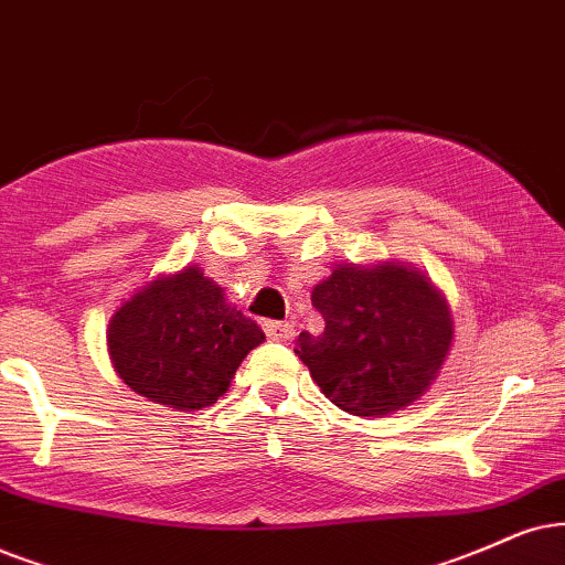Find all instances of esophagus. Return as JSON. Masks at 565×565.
Wrapping results in <instances>:
<instances>
[{
	"mask_svg": "<svg viewBox=\"0 0 565 565\" xmlns=\"http://www.w3.org/2000/svg\"><path fill=\"white\" fill-rule=\"evenodd\" d=\"M263 331H266L270 341H284V344L295 339V326L278 323V320H266V323H263Z\"/></svg>",
	"mask_w": 565,
	"mask_h": 565,
	"instance_id": "esophagus-1",
	"label": "esophagus"
}]
</instances>
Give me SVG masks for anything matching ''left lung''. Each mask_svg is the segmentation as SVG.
I'll return each instance as SVG.
<instances>
[{
    "label": "left lung",
    "mask_w": 565,
    "mask_h": 565,
    "mask_svg": "<svg viewBox=\"0 0 565 565\" xmlns=\"http://www.w3.org/2000/svg\"><path fill=\"white\" fill-rule=\"evenodd\" d=\"M312 305L326 328L299 333L295 354L326 398L356 417L419 402L451 352V307L409 263H341L316 284Z\"/></svg>",
    "instance_id": "1"
}]
</instances>
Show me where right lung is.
<instances>
[{"mask_svg":"<svg viewBox=\"0 0 565 565\" xmlns=\"http://www.w3.org/2000/svg\"><path fill=\"white\" fill-rule=\"evenodd\" d=\"M266 341L198 266L159 274L117 307L106 328L114 373L148 402L195 412L230 391L242 360Z\"/></svg>","mask_w":565,"mask_h":565,"instance_id":"obj_1","label":"right lung"}]
</instances>
